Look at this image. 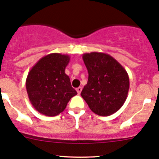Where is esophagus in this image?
I'll return each instance as SVG.
<instances>
[{
    "label": "esophagus",
    "mask_w": 159,
    "mask_h": 159,
    "mask_svg": "<svg viewBox=\"0 0 159 159\" xmlns=\"http://www.w3.org/2000/svg\"><path fill=\"white\" fill-rule=\"evenodd\" d=\"M76 91H77V92H78V94H80V93H81V91H82V88H81V87H79V88H77Z\"/></svg>",
    "instance_id": "obj_1"
}]
</instances>
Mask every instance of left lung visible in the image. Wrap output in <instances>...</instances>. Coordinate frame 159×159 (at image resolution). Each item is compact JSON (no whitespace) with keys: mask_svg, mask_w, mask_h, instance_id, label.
I'll list each match as a JSON object with an SVG mask.
<instances>
[{"mask_svg":"<svg viewBox=\"0 0 159 159\" xmlns=\"http://www.w3.org/2000/svg\"><path fill=\"white\" fill-rule=\"evenodd\" d=\"M82 58L88 71V81L81 97L90 109L99 116L116 113L128 95L129 79L126 69L106 53H84Z\"/></svg>","mask_w":159,"mask_h":159,"instance_id":"8db88e82","label":"left lung"}]
</instances>
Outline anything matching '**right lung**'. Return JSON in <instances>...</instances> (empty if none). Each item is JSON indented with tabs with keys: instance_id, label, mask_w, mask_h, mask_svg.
<instances>
[{
	"instance_id": "add662e5",
	"label": "right lung",
	"mask_w": 159,
	"mask_h": 159,
	"mask_svg": "<svg viewBox=\"0 0 159 159\" xmlns=\"http://www.w3.org/2000/svg\"><path fill=\"white\" fill-rule=\"evenodd\" d=\"M69 61L68 55L51 53L40 58L30 71L26 91L31 104L41 114L57 116L77 94L65 72Z\"/></svg>"
}]
</instances>
